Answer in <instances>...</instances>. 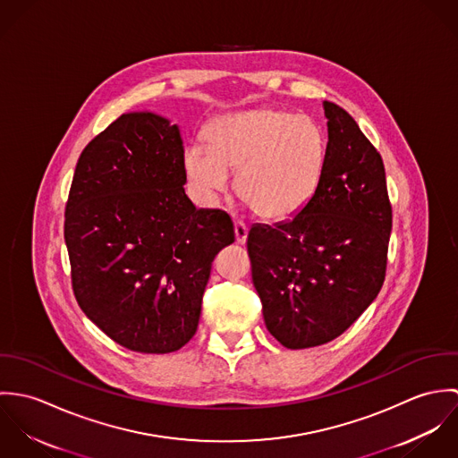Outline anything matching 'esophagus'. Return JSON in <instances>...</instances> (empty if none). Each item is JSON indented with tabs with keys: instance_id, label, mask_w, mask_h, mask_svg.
<instances>
[{
	"instance_id": "obj_1",
	"label": "esophagus",
	"mask_w": 458,
	"mask_h": 458,
	"mask_svg": "<svg viewBox=\"0 0 458 458\" xmlns=\"http://www.w3.org/2000/svg\"><path fill=\"white\" fill-rule=\"evenodd\" d=\"M234 234H236V243L245 245L249 236V227L243 222H234Z\"/></svg>"
}]
</instances>
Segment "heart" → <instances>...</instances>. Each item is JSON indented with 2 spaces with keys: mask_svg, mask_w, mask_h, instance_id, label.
<instances>
[{
  "mask_svg": "<svg viewBox=\"0 0 458 458\" xmlns=\"http://www.w3.org/2000/svg\"><path fill=\"white\" fill-rule=\"evenodd\" d=\"M208 146L192 144L183 155L187 182L204 204L229 189L264 220L296 216L316 196L327 164V144L307 116L276 109L225 114L208 131Z\"/></svg>",
  "mask_w": 458,
  "mask_h": 458,
  "instance_id": "1",
  "label": "heart"
}]
</instances>
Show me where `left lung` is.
<instances>
[{"label": "left lung", "mask_w": 458, "mask_h": 458, "mask_svg": "<svg viewBox=\"0 0 458 458\" xmlns=\"http://www.w3.org/2000/svg\"><path fill=\"white\" fill-rule=\"evenodd\" d=\"M327 164L296 216L254 224L247 250L267 331L287 349L342 335L376 300L392 233L383 158L354 118L323 102Z\"/></svg>", "instance_id": "obj_1"}]
</instances>
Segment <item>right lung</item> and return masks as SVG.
Segmentation results:
<instances>
[{"mask_svg": "<svg viewBox=\"0 0 458 458\" xmlns=\"http://www.w3.org/2000/svg\"><path fill=\"white\" fill-rule=\"evenodd\" d=\"M183 153L167 118L122 114L81 153L66 202L75 300L137 352H173L196 335L211 262L234 242L227 213L185 194Z\"/></svg>", "mask_w": 458, "mask_h": 458, "instance_id": "obj_1", "label": "right lung"}]
</instances>
